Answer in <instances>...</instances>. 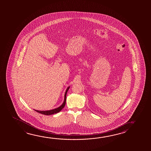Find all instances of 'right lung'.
Returning a JSON list of instances; mask_svg holds the SVG:
<instances>
[{"mask_svg":"<svg viewBox=\"0 0 151 151\" xmlns=\"http://www.w3.org/2000/svg\"><path fill=\"white\" fill-rule=\"evenodd\" d=\"M69 87H68L67 88L66 92H65V97H64V103H63L62 105L58 107L57 109H52V110H50V111H37V110H35V111H37L38 113H40V114H44V115H52V114H56L58 112H60L62 109H63L64 107L65 104H66V95H67V91H68L69 89Z\"/></svg>","mask_w":151,"mask_h":151,"instance_id":"obj_1","label":"right lung"}]
</instances>
